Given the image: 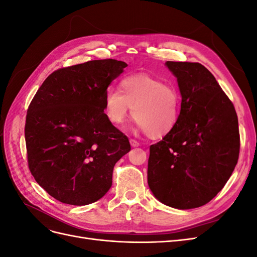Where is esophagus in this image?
<instances>
[{
  "label": "esophagus",
  "mask_w": 257,
  "mask_h": 257,
  "mask_svg": "<svg viewBox=\"0 0 257 257\" xmlns=\"http://www.w3.org/2000/svg\"><path fill=\"white\" fill-rule=\"evenodd\" d=\"M130 144L133 148H136L139 146V143L137 141H135V139H130Z\"/></svg>",
  "instance_id": "obj_1"
}]
</instances>
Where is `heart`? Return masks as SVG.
I'll return each mask as SVG.
<instances>
[{
  "mask_svg": "<svg viewBox=\"0 0 257 257\" xmlns=\"http://www.w3.org/2000/svg\"><path fill=\"white\" fill-rule=\"evenodd\" d=\"M181 96L173 85L149 75L123 78L119 90L108 88L104 94V112L114 125H121L133 108V119L147 136L158 139L175 130L180 116Z\"/></svg>",
  "mask_w": 257,
  "mask_h": 257,
  "instance_id": "obj_1",
  "label": "heart"
}]
</instances>
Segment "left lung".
Segmentation results:
<instances>
[{"label":"left lung","instance_id":"8db88e82","mask_svg":"<svg viewBox=\"0 0 257 257\" xmlns=\"http://www.w3.org/2000/svg\"><path fill=\"white\" fill-rule=\"evenodd\" d=\"M166 65L177 77L181 110L172 133L150 146L148 184L163 204L197 208L216 196L237 165L238 116L204 65L174 61Z\"/></svg>","mask_w":257,"mask_h":257}]
</instances>
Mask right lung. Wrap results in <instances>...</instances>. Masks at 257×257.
I'll return each instance as SVG.
<instances>
[{
    "instance_id": "right-lung-1",
    "label": "right lung",
    "mask_w": 257,
    "mask_h": 257,
    "mask_svg": "<svg viewBox=\"0 0 257 257\" xmlns=\"http://www.w3.org/2000/svg\"><path fill=\"white\" fill-rule=\"evenodd\" d=\"M126 66L105 59L57 69L29 105V169L61 203L83 206L102 198L114 164L131 150L128 138L104 113L105 91Z\"/></svg>"
}]
</instances>
